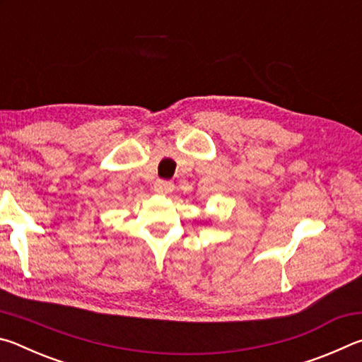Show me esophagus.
<instances>
[{"label":"esophagus","mask_w":362,"mask_h":362,"mask_svg":"<svg viewBox=\"0 0 362 362\" xmlns=\"http://www.w3.org/2000/svg\"><path fill=\"white\" fill-rule=\"evenodd\" d=\"M155 192L156 193H161V194H168V193H170L174 189V183L173 182H169V180H161V179H158L156 182H155Z\"/></svg>","instance_id":"34e87169"}]
</instances>
